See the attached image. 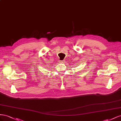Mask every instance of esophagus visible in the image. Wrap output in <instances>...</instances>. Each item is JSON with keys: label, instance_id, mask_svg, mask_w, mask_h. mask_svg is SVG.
Returning a JSON list of instances; mask_svg holds the SVG:
<instances>
[{"label": "esophagus", "instance_id": "34e87169", "mask_svg": "<svg viewBox=\"0 0 121 121\" xmlns=\"http://www.w3.org/2000/svg\"><path fill=\"white\" fill-rule=\"evenodd\" d=\"M60 63H64V60H62V61H60Z\"/></svg>", "mask_w": 121, "mask_h": 121}]
</instances>
